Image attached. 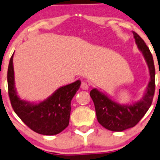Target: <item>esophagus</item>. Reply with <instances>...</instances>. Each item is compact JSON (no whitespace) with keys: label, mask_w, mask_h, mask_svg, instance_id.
Listing matches in <instances>:
<instances>
[{"label":"esophagus","mask_w":160,"mask_h":160,"mask_svg":"<svg viewBox=\"0 0 160 160\" xmlns=\"http://www.w3.org/2000/svg\"><path fill=\"white\" fill-rule=\"evenodd\" d=\"M80 88H81L82 89H84V90L88 89V84L84 81L81 82V85H80Z\"/></svg>","instance_id":"1"}]
</instances>
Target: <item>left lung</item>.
I'll return each mask as SVG.
<instances>
[{
  "label": "left lung",
  "instance_id": "left-lung-1",
  "mask_svg": "<svg viewBox=\"0 0 160 160\" xmlns=\"http://www.w3.org/2000/svg\"><path fill=\"white\" fill-rule=\"evenodd\" d=\"M133 34L135 43L147 62L151 76L142 98L130 105H121L97 88L90 92L95 105L97 121L105 129L112 131H123L138 124L149 109L155 94V72L153 57L142 38L135 32H133Z\"/></svg>",
  "mask_w": 160,
  "mask_h": 160
}]
</instances>
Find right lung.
I'll return each instance as SVG.
<instances>
[{"instance_id": "right-lung-1", "label": "right lung", "mask_w": 160, "mask_h": 160, "mask_svg": "<svg viewBox=\"0 0 160 160\" xmlns=\"http://www.w3.org/2000/svg\"><path fill=\"white\" fill-rule=\"evenodd\" d=\"M13 54L8 68L7 80L11 105L16 114L32 130L43 135H55L69 124L71 101L80 88V80L62 86L39 103L22 100L18 96L14 82Z\"/></svg>"}]
</instances>
